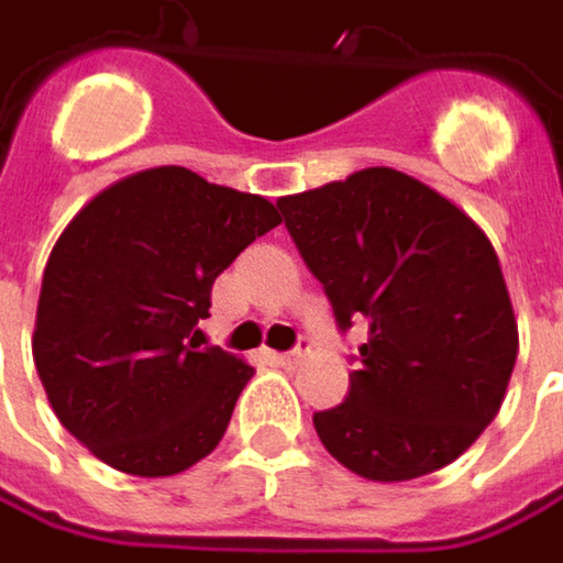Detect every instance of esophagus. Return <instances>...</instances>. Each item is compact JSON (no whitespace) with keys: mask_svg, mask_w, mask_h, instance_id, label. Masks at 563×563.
I'll use <instances>...</instances> for the list:
<instances>
[{"mask_svg":"<svg viewBox=\"0 0 563 563\" xmlns=\"http://www.w3.org/2000/svg\"><path fill=\"white\" fill-rule=\"evenodd\" d=\"M306 355H308V343L302 340V343H299L296 350H289V353H277L274 358H277L280 365H299V362H302Z\"/></svg>","mask_w":563,"mask_h":563,"instance_id":"esophagus-1","label":"esophagus"}]
</instances>
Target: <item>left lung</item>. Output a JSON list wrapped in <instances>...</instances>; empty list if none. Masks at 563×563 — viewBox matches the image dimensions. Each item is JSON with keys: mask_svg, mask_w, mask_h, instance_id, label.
Here are the masks:
<instances>
[{"mask_svg": "<svg viewBox=\"0 0 563 563\" xmlns=\"http://www.w3.org/2000/svg\"><path fill=\"white\" fill-rule=\"evenodd\" d=\"M277 208L336 328L368 324L346 400L314 412L321 444L372 482L453 463L498 416L517 362V321L488 235L387 166L286 195Z\"/></svg>", "mask_w": 563, "mask_h": 563, "instance_id": "1", "label": "left lung"}]
</instances>
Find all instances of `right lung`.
Returning <instances> with one entry per match:
<instances>
[{
    "label": "right lung",
    "mask_w": 563,
    "mask_h": 563,
    "mask_svg": "<svg viewBox=\"0 0 563 563\" xmlns=\"http://www.w3.org/2000/svg\"><path fill=\"white\" fill-rule=\"evenodd\" d=\"M277 208L157 166L110 185L59 235L43 271L34 362L59 422L129 476H176L230 426L252 365L201 346L210 286Z\"/></svg>",
    "instance_id": "obj_1"
}]
</instances>
